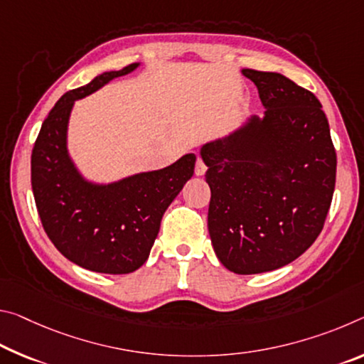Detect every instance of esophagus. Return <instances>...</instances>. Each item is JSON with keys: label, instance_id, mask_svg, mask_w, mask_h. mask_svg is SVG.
I'll return each mask as SVG.
<instances>
[{"label": "esophagus", "instance_id": "obj_1", "mask_svg": "<svg viewBox=\"0 0 364 364\" xmlns=\"http://www.w3.org/2000/svg\"><path fill=\"white\" fill-rule=\"evenodd\" d=\"M205 170H207V165L204 164V160L203 159H198V161H196V168H194L196 175L203 176L204 173H205Z\"/></svg>", "mask_w": 364, "mask_h": 364}]
</instances>
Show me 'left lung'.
<instances>
[{"label": "left lung", "instance_id": "1", "mask_svg": "<svg viewBox=\"0 0 364 364\" xmlns=\"http://www.w3.org/2000/svg\"><path fill=\"white\" fill-rule=\"evenodd\" d=\"M264 119L200 155L210 188V240L235 274H261L295 261L314 243L331 209L337 154L317 97L279 73L243 69Z\"/></svg>", "mask_w": 364, "mask_h": 364}]
</instances>
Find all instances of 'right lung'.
Returning <instances> with one entry per match:
<instances>
[{"instance_id": "obj_1", "label": "right lung", "mask_w": 364, "mask_h": 364, "mask_svg": "<svg viewBox=\"0 0 364 364\" xmlns=\"http://www.w3.org/2000/svg\"><path fill=\"white\" fill-rule=\"evenodd\" d=\"M136 66L103 73L84 87L66 92L45 118L32 149V191L45 233L63 256L94 272L139 269L166 207L194 173L196 157L188 154L166 168L95 186L84 181L69 160L66 128L74 100Z\"/></svg>"}]
</instances>
